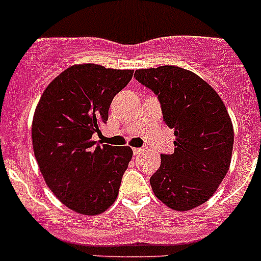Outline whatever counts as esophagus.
Segmentation results:
<instances>
[{"label":"esophagus","instance_id":"obj_1","mask_svg":"<svg viewBox=\"0 0 261 261\" xmlns=\"http://www.w3.org/2000/svg\"><path fill=\"white\" fill-rule=\"evenodd\" d=\"M141 153H144V149H142V147H135V149H133V154H135V155Z\"/></svg>","mask_w":261,"mask_h":261}]
</instances>
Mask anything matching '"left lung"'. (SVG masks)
<instances>
[{
	"mask_svg": "<svg viewBox=\"0 0 261 261\" xmlns=\"http://www.w3.org/2000/svg\"><path fill=\"white\" fill-rule=\"evenodd\" d=\"M135 77L155 94L175 135L174 153L161 154V166L150 177L154 193L174 211L204 204L231 161L234 130L225 105L213 87L179 66L140 69Z\"/></svg>",
	"mask_w": 261,
	"mask_h": 261,
	"instance_id": "8db88e82",
	"label": "left lung"
}]
</instances>
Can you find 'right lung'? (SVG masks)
<instances>
[{
    "label": "right lung",
    "instance_id": "right-lung-1",
    "mask_svg": "<svg viewBox=\"0 0 261 261\" xmlns=\"http://www.w3.org/2000/svg\"><path fill=\"white\" fill-rule=\"evenodd\" d=\"M133 70L74 65L48 85L32 121V146L45 183L71 211L86 216L114 204L133 151L93 141L114 96Z\"/></svg>",
    "mask_w": 261,
    "mask_h": 261
}]
</instances>
